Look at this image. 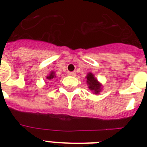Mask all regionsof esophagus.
I'll use <instances>...</instances> for the list:
<instances>
[{
  "instance_id": "esophagus-1",
  "label": "esophagus",
  "mask_w": 147,
  "mask_h": 147,
  "mask_svg": "<svg viewBox=\"0 0 147 147\" xmlns=\"http://www.w3.org/2000/svg\"><path fill=\"white\" fill-rule=\"evenodd\" d=\"M68 76H76V72H69V73H68Z\"/></svg>"
}]
</instances>
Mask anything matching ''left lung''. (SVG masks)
Segmentation results:
<instances>
[{
    "mask_svg": "<svg viewBox=\"0 0 147 147\" xmlns=\"http://www.w3.org/2000/svg\"><path fill=\"white\" fill-rule=\"evenodd\" d=\"M85 78H86V82H87L88 87L93 92V94H100V92L102 91V85L95 78L94 74L92 72H88Z\"/></svg>",
    "mask_w": 147,
    "mask_h": 147,
    "instance_id": "1",
    "label": "left lung"
}]
</instances>
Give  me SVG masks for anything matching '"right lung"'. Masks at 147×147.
<instances>
[{
    "label": "right lung",
    "mask_w": 147,
    "mask_h": 147,
    "mask_svg": "<svg viewBox=\"0 0 147 147\" xmlns=\"http://www.w3.org/2000/svg\"><path fill=\"white\" fill-rule=\"evenodd\" d=\"M46 78H47V82H46V83L53 82V81H54V79L56 78V76H55V71H51L49 76H47Z\"/></svg>",
    "instance_id": "obj_1"
}]
</instances>
